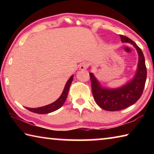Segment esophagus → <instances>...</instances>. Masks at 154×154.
<instances>
[{
	"label": "esophagus",
	"mask_w": 154,
	"mask_h": 154,
	"mask_svg": "<svg viewBox=\"0 0 154 154\" xmlns=\"http://www.w3.org/2000/svg\"><path fill=\"white\" fill-rule=\"evenodd\" d=\"M88 68V64L86 62H83L82 64H81L79 66V70L81 71H84V70H86Z\"/></svg>",
	"instance_id": "esophagus-1"
}]
</instances>
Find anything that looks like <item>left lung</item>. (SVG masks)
I'll use <instances>...</instances> for the list:
<instances>
[{"mask_svg":"<svg viewBox=\"0 0 154 154\" xmlns=\"http://www.w3.org/2000/svg\"><path fill=\"white\" fill-rule=\"evenodd\" d=\"M119 36L122 42L132 44L139 54V63L133 79L120 88L111 89L101 86L94 74L90 73L94 98L100 107L108 111L122 110L136 103L142 95L147 79V69L142 50L127 36Z\"/></svg>","mask_w":154,"mask_h":154,"instance_id":"left-lung-1","label":"left lung"}]
</instances>
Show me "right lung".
<instances>
[{
  "mask_svg": "<svg viewBox=\"0 0 154 154\" xmlns=\"http://www.w3.org/2000/svg\"><path fill=\"white\" fill-rule=\"evenodd\" d=\"M72 79H73V75H72V76L69 78V79L67 81L61 96L57 99L55 102H54L51 104H49V105H48L46 106H41V107H38V108L26 107V109H27L28 110H29L31 112H33V113H38V114H47V113H51V112L58 110V109L60 108L61 106L63 105L65 100H66L68 93H69L70 85L71 84Z\"/></svg>",
  "mask_w": 154,
  "mask_h": 154,
  "instance_id": "add662e5",
  "label": "right lung"
}]
</instances>
